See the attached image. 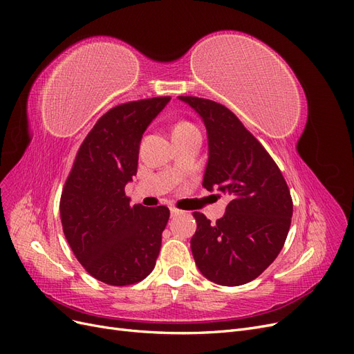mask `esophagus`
<instances>
[{"label":"esophagus","mask_w":354,"mask_h":354,"mask_svg":"<svg viewBox=\"0 0 354 354\" xmlns=\"http://www.w3.org/2000/svg\"><path fill=\"white\" fill-rule=\"evenodd\" d=\"M169 212H171V217H176V216H178V214H181V211L177 209L176 207H171V208H169Z\"/></svg>","instance_id":"obj_1"}]
</instances>
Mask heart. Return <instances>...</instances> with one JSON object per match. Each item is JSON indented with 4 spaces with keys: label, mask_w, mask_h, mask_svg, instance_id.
<instances>
[{
    "label": "heart",
    "mask_w": 354,
    "mask_h": 354,
    "mask_svg": "<svg viewBox=\"0 0 354 354\" xmlns=\"http://www.w3.org/2000/svg\"><path fill=\"white\" fill-rule=\"evenodd\" d=\"M192 128H196L195 125H192L189 122H178L176 127H174V133H178V131H186V130H192Z\"/></svg>",
    "instance_id": "1"
}]
</instances>
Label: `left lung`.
<instances>
[{"label": "left lung", "instance_id": "left-lung-1", "mask_svg": "<svg viewBox=\"0 0 354 354\" xmlns=\"http://www.w3.org/2000/svg\"><path fill=\"white\" fill-rule=\"evenodd\" d=\"M207 128L208 164L202 186L230 196L212 224L194 212L190 241L199 272L208 281L238 286L259 277L279 255L292 217V199L272 156L238 116L217 102L178 95Z\"/></svg>", "mask_w": 354, "mask_h": 354}]
</instances>
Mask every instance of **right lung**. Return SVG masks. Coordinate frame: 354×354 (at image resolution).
I'll return each instance as SVG.
<instances>
[{
  "instance_id": "add662e5",
  "label": "right lung",
  "mask_w": 354,
  "mask_h": 354,
  "mask_svg": "<svg viewBox=\"0 0 354 354\" xmlns=\"http://www.w3.org/2000/svg\"><path fill=\"white\" fill-rule=\"evenodd\" d=\"M169 100H137L106 112L82 142L63 187L66 241L84 269L108 285L140 282L156 264L169 209L131 207L125 185L137 174L143 133Z\"/></svg>"
}]
</instances>
